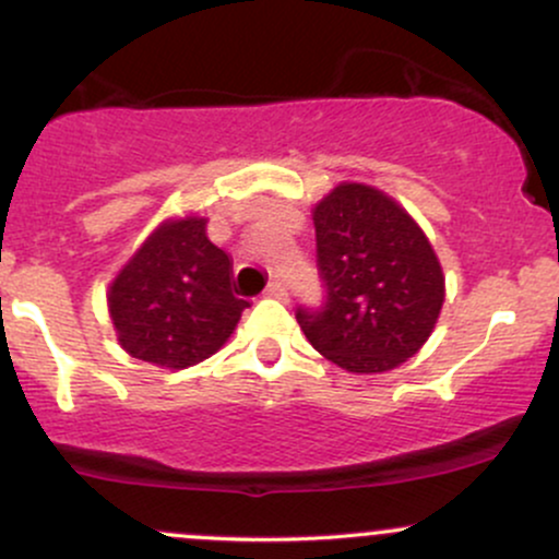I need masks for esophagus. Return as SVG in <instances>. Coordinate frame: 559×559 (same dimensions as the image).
I'll return each instance as SVG.
<instances>
[{
  "label": "esophagus",
  "mask_w": 559,
  "mask_h": 559,
  "mask_svg": "<svg viewBox=\"0 0 559 559\" xmlns=\"http://www.w3.org/2000/svg\"><path fill=\"white\" fill-rule=\"evenodd\" d=\"M265 297H271V299H286L288 292H286V286L281 284V281H271V284H267V288H265Z\"/></svg>",
  "instance_id": "esophagus-1"
}]
</instances>
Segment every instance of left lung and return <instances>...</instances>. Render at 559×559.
<instances>
[{
    "label": "left lung",
    "mask_w": 559,
    "mask_h": 559,
    "mask_svg": "<svg viewBox=\"0 0 559 559\" xmlns=\"http://www.w3.org/2000/svg\"><path fill=\"white\" fill-rule=\"evenodd\" d=\"M320 307L297 323L323 357L349 373H386L426 344L441 305L444 273L431 243L394 199L342 183L316 204Z\"/></svg>",
    "instance_id": "1"
}]
</instances>
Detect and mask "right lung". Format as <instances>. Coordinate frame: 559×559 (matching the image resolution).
I'll use <instances>...</instances> for the list:
<instances>
[{
	"mask_svg": "<svg viewBox=\"0 0 559 559\" xmlns=\"http://www.w3.org/2000/svg\"><path fill=\"white\" fill-rule=\"evenodd\" d=\"M204 228L194 215L165 221L112 281V325L136 360L173 370L207 360L249 307L234 294V262Z\"/></svg>",
	"mask_w": 559,
	"mask_h": 559,
	"instance_id": "1",
	"label": "right lung"
}]
</instances>
